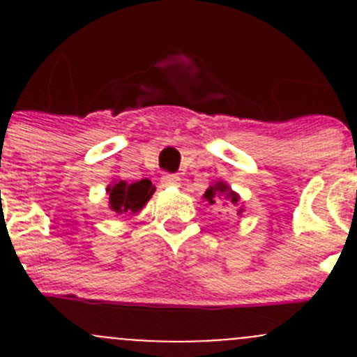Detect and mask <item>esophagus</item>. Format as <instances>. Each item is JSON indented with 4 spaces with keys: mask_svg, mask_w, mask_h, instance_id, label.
Returning a JSON list of instances; mask_svg holds the SVG:
<instances>
[{
    "mask_svg": "<svg viewBox=\"0 0 357 357\" xmlns=\"http://www.w3.org/2000/svg\"><path fill=\"white\" fill-rule=\"evenodd\" d=\"M160 183L162 186H179L181 178H179L178 174H169V172H165V174L160 178Z\"/></svg>",
    "mask_w": 357,
    "mask_h": 357,
    "instance_id": "34e87169",
    "label": "esophagus"
}]
</instances>
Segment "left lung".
Here are the masks:
<instances>
[{"instance_id":"8db88e82","label":"left lung","mask_w":357,"mask_h":357,"mask_svg":"<svg viewBox=\"0 0 357 357\" xmlns=\"http://www.w3.org/2000/svg\"><path fill=\"white\" fill-rule=\"evenodd\" d=\"M204 199L207 200L211 205L219 204V202H225L222 205H233V207H236V205L240 204L238 193L233 192V190L222 181H218L215 185L208 186L207 192L204 193ZM242 212H243V208L238 207V212H236V214H242Z\"/></svg>"}]
</instances>
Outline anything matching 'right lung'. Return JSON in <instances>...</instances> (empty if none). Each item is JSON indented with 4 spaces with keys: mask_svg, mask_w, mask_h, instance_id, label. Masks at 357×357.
<instances>
[{
    "mask_svg": "<svg viewBox=\"0 0 357 357\" xmlns=\"http://www.w3.org/2000/svg\"><path fill=\"white\" fill-rule=\"evenodd\" d=\"M155 192V186L150 179H142L136 183L115 181L107 186L110 208L117 214H136L142 211Z\"/></svg>",
    "mask_w": 357,
    "mask_h": 357,
    "instance_id": "add662e5",
    "label": "right lung"
}]
</instances>
